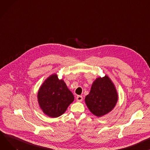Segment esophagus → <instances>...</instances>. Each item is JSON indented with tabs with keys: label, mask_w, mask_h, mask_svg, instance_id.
<instances>
[{
	"label": "esophagus",
	"mask_w": 150,
	"mask_h": 150,
	"mask_svg": "<svg viewBox=\"0 0 150 150\" xmlns=\"http://www.w3.org/2000/svg\"><path fill=\"white\" fill-rule=\"evenodd\" d=\"M76 98V101H77L78 102H81V101H82V100H83V96H80V95L77 96Z\"/></svg>",
	"instance_id": "1"
}]
</instances>
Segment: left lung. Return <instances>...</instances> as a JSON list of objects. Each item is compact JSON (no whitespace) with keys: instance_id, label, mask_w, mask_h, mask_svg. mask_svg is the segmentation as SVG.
Returning <instances> with one entry per match:
<instances>
[{"instance_id":"8db88e82","label":"left lung","mask_w":150,"mask_h":150,"mask_svg":"<svg viewBox=\"0 0 150 150\" xmlns=\"http://www.w3.org/2000/svg\"><path fill=\"white\" fill-rule=\"evenodd\" d=\"M116 88L108 76L99 77L93 83L85 98L86 104L93 115L100 117L111 112L117 101Z\"/></svg>"}]
</instances>
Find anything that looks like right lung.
<instances>
[{
	"label": "right lung",
	"mask_w": 150,
	"mask_h": 150,
	"mask_svg": "<svg viewBox=\"0 0 150 150\" xmlns=\"http://www.w3.org/2000/svg\"><path fill=\"white\" fill-rule=\"evenodd\" d=\"M38 102L43 113L51 117L63 115L68 106L74 100L63 79H59L57 74L48 77L38 92Z\"/></svg>",
	"instance_id": "obj_1"
}]
</instances>
